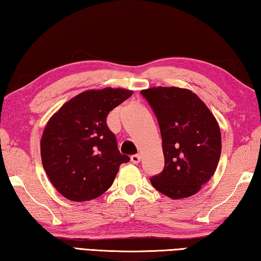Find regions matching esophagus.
Segmentation results:
<instances>
[{
  "instance_id": "obj_1",
  "label": "esophagus",
  "mask_w": 261,
  "mask_h": 261,
  "mask_svg": "<svg viewBox=\"0 0 261 261\" xmlns=\"http://www.w3.org/2000/svg\"><path fill=\"white\" fill-rule=\"evenodd\" d=\"M140 154H135V155L131 156V162L132 163H139L140 162Z\"/></svg>"
}]
</instances>
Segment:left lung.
I'll return each mask as SVG.
<instances>
[{"mask_svg":"<svg viewBox=\"0 0 261 261\" xmlns=\"http://www.w3.org/2000/svg\"><path fill=\"white\" fill-rule=\"evenodd\" d=\"M158 118L165 168L151 177L171 199L191 197L214 175L221 155V132L207 106L187 88L152 87L140 92Z\"/></svg>","mask_w":261,"mask_h":261,"instance_id":"1","label":"left lung"}]
</instances>
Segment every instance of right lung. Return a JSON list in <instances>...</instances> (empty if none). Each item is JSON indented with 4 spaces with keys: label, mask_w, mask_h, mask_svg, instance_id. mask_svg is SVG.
Returning <instances> with one entry per match:
<instances>
[{
    "label": "right lung",
    "mask_w": 261,
    "mask_h": 261,
    "mask_svg": "<svg viewBox=\"0 0 261 261\" xmlns=\"http://www.w3.org/2000/svg\"><path fill=\"white\" fill-rule=\"evenodd\" d=\"M131 94L124 88L88 90L49 118L40 141L42 166L64 198L95 199L112 187L122 163L129 162L130 158L118 151L106 120Z\"/></svg>",
    "instance_id": "right-lung-1"
}]
</instances>
